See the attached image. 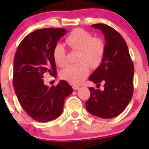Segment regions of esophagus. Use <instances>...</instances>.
<instances>
[{"label": "esophagus", "mask_w": 149, "mask_h": 149, "mask_svg": "<svg viewBox=\"0 0 149 149\" xmlns=\"http://www.w3.org/2000/svg\"><path fill=\"white\" fill-rule=\"evenodd\" d=\"M79 86H76V85H73V90H77V89H79Z\"/></svg>", "instance_id": "esophagus-1"}]
</instances>
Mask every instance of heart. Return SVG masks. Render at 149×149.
Instances as JSON below:
<instances>
[{
	"label": "heart",
	"instance_id": "1",
	"mask_svg": "<svg viewBox=\"0 0 149 149\" xmlns=\"http://www.w3.org/2000/svg\"><path fill=\"white\" fill-rule=\"evenodd\" d=\"M70 48L79 50L76 64H70L61 71L63 79L72 84H80L88 76L89 66L97 68L101 64L105 54L106 45L103 40L93 37L92 34L82 29H76L65 39ZM55 63L63 67L67 63L66 50L61 44H56L52 50Z\"/></svg>",
	"mask_w": 149,
	"mask_h": 149
}]
</instances>
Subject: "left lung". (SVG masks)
I'll return each instance as SVG.
<instances>
[{
	"instance_id": "8db88e82",
	"label": "left lung",
	"mask_w": 149,
	"mask_h": 149,
	"mask_svg": "<svg viewBox=\"0 0 149 149\" xmlns=\"http://www.w3.org/2000/svg\"><path fill=\"white\" fill-rule=\"evenodd\" d=\"M104 35L106 49L100 65L89 80L104 84V90L91 87L86 108L93 115L104 119L115 118L125 109L133 94L134 66L128 47L119 32L104 24L91 25Z\"/></svg>"
}]
</instances>
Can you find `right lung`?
Returning a JSON list of instances; mask_svg holds the SVG:
<instances>
[{"instance_id": "add662e5", "label": "right lung", "mask_w": 149, "mask_h": 149, "mask_svg": "<svg viewBox=\"0 0 149 149\" xmlns=\"http://www.w3.org/2000/svg\"><path fill=\"white\" fill-rule=\"evenodd\" d=\"M63 28H45L29 34L21 42L15 54L13 84L18 100L32 119L45 123L61 115L65 100L73 92L65 81L56 86L45 85V73L55 77L56 65L52 50L61 37Z\"/></svg>"}]
</instances>
